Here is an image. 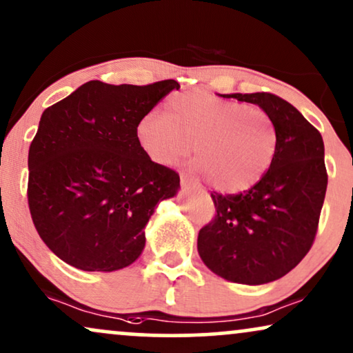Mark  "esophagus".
<instances>
[{
	"mask_svg": "<svg viewBox=\"0 0 353 353\" xmlns=\"http://www.w3.org/2000/svg\"><path fill=\"white\" fill-rule=\"evenodd\" d=\"M181 184H182V187H185V189H200L199 181L192 179V177H189V176H182Z\"/></svg>",
	"mask_w": 353,
	"mask_h": 353,
	"instance_id": "34e87169",
	"label": "esophagus"
}]
</instances>
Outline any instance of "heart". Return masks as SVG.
Instances as JSON below:
<instances>
[{"instance_id":"heart-1","label":"heart","mask_w":353,"mask_h":353,"mask_svg":"<svg viewBox=\"0 0 353 353\" xmlns=\"http://www.w3.org/2000/svg\"><path fill=\"white\" fill-rule=\"evenodd\" d=\"M138 145L151 161L171 166L192 150L195 171L223 192L256 185L274 161L279 133L262 107L185 91L166 101L164 112L148 110L135 127Z\"/></svg>"}]
</instances>
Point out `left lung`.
Returning <instances> with one entry per match:
<instances>
[{"instance_id":"1","label":"left lung","mask_w":353,"mask_h":353,"mask_svg":"<svg viewBox=\"0 0 353 353\" xmlns=\"http://www.w3.org/2000/svg\"><path fill=\"white\" fill-rule=\"evenodd\" d=\"M269 112L279 146L251 189L213 192L216 213L199 233L203 264L225 280L262 285L287 275L306 256L319 225L327 172L321 133L290 102L270 92L230 94Z\"/></svg>"}]
</instances>
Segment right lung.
Returning a JSON list of instances; mask_svg holds the SVG:
<instances>
[{
    "mask_svg": "<svg viewBox=\"0 0 353 353\" xmlns=\"http://www.w3.org/2000/svg\"><path fill=\"white\" fill-rule=\"evenodd\" d=\"M179 83L89 81L43 110L29 148L30 216L48 249L86 272L128 267L145 248L154 207L179 190V174L138 145V119Z\"/></svg>",
    "mask_w": 353,
    "mask_h": 353,
    "instance_id": "1",
    "label": "right lung"
}]
</instances>
